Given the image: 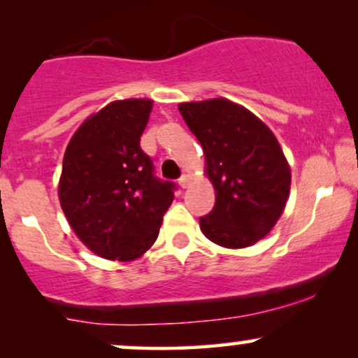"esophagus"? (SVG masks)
Listing matches in <instances>:
<instances>
[{
    "instance_id": "1",
    "label": "esophagus",
    "mask_w": 358,
    "mask_h": 358,
    "mask_svg": "<svg viewBox=\"0 0 358 358\" xmlns=\"http://www.w3.org/2000/svg\"><path fill=\"white\" fill-rule=\"evenodd\" d=\"M188 182H190V176H188V175H182V176H180V178H178V185H180V187H182V188H187Z\"/></svg>"
}]
</instances>
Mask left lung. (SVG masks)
Instances as JSON below:
<instances>
[{"instance_id": "left-lung-1", "label": "left lung", "mask_w": 358, "mask_h": 358, "mask_svg": "<svg viewBox=\"0 0 358 358\" xmlns=\"http://www.w3.org/2000/svg\"><path fill=\"white\" fill-rule=\"evenodd\" d=\"M178 109L203 148L215 188V205L200 217V229L222 248L252 245L274 227L289 195L291 171L278 139L227 99L183 102Z\"/></svg>"}]
</instances>
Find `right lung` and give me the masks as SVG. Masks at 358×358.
<instances>
[{"mask_svg": "<svg viewBox=\"0 0 358 358\" xmlns=\"http://www.w3.org/2000/svg\"><path fill=\"white\" fill-rule=\"evenodd\" d=\"M153 102H110L69 143L59 185L62 210L97 256L133 261L153 245L176 185L155 175L139 146Z\"/></svg>", "mask_w": 358, "mask_h": 358, "instance_id": "add662e5", "label": "right lung"}]
</instances>
